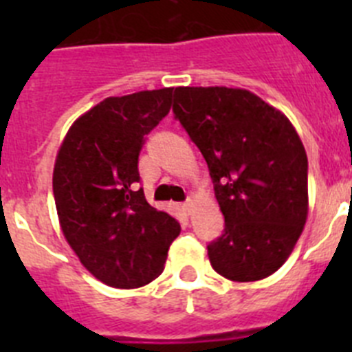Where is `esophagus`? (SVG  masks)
<instances>
[{
  "instance_id": "esophagus-1",
  "label": "esophagus",
  "mask_w": 352,
  "mask_h": 352,
  "mask_svg": "<svg viewBox=\"0 0 352 352\" xmlns=\"http://www.w3.org/2000/svg\"><path fill=\"white\" fill-rule=\"evenodd\" d=\"M182 208H183V211H185V213H190V211H192V201H190V199H186Z\"/></svg>"
}]
</instances>
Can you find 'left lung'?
<instances>
[{"label": "left lung", "mask_w": 352, "mask_h": 352, "mask_svg": "<svg viewBox=\"0 0 352 352\" xmlns=\"http://www.w3.org/2000/svg\"><path fill=\"white\" fill-rule=\"evenodd\" d=\"M174 118L210 169L222 236L208 243L217 273L266 278L287 261L309 213V162L287 118L247 89L176 88Z\"/></svg>", "instance_id": "1"}]
</instances>
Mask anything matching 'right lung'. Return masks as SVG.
Returning <instances> with one entry per match:
<instances>
[{
	"label": "right lung",
	"instance_id": "1",
	"mask_svg": "<svg viewBox=\"0 0 352 352\" xmlns=\"http://www.w3.org/2000/svg\"><path fill=\"white\" fill-rule=\"evenodd\" d=\"M173 88L111 96L70 126L52 174L61 231L111 287H142L164 270L179 222L146 201L139 153L169 114Z\"/></svg>",
	"mask_w": 352,
	"mask_h": 352
}]
</instances>
